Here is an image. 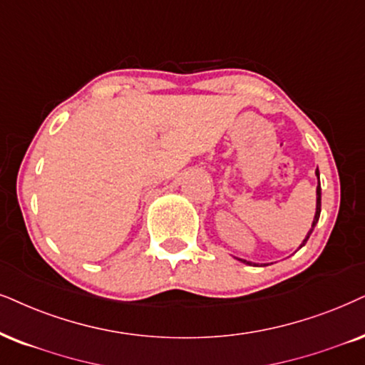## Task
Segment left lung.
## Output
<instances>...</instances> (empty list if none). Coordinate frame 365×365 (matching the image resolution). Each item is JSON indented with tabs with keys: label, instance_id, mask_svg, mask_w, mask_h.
I'll use <instances>...</instances> for the list:
<instances>
[{
	"label": "left lung",
	"instance_id": "1",
	"mask_svg": "<svg viewBox=\"0 0 365 365\" xmlns=\"http://www.w3.org/2000/svg\"><path fill=\"white\" fill-rule=\"evenodd\" d=\"M317 177H318V187H317V212H315V219H313V224H312V229H310V232L307 234V237L303 239V244L302 246H305L307 244V241H308V237H310V234L313 232V229H315V225H317V222H318V219H320V212H322V188H320V173H318V168H317ZM299 246V247H302ZM242 262H247V261H242ZM247 264H251V262H247Z\"/></svg>",
	"mask_w": 365,
	"mask_h": 365
}]
</instances>
